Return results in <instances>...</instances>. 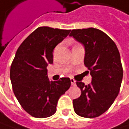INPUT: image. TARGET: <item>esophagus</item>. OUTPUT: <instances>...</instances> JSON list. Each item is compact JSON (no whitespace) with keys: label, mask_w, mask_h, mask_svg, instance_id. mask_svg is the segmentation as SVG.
I'll use <instances>...</instances> for the list:
<instances>
[{"label":"esophagus","mask_w":129,"mask_h":129,"mask_svg":"<svg viewBox=\"0 0 129 129\" xmlns=\"http://www.w3.org/2000/svg\"><path fill=\"white\" fill-rule=\"evenodd\" d=\"M71 84H72V86H75V85H76V81H75L74 79H72V78H71Z\"/></svg>","instance_id":"obj_1"}]
</instances>
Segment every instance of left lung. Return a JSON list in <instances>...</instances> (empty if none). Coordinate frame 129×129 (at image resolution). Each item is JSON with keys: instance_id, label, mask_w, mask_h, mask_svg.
I'll use <instances>...</instances> for the list:
<instances>
[{"instance_id": "8db88e82", "label": "left lung", "mask_w": 129, "mask_h": 129, "mask_svg": "<svg viewBox=\"0 0 129 129\" xmlns=\"http://www.w3.org/2000/svg\"><path fill=\"white\" fill-rule=\"evenodd\" d=\"M69 36L84 46V65L92 77L87 86L77 82L81 95L73 100L74 109L80 117H98L109 109L121 86L123 72L118 49L106 34L98 29H74Z\"/></svg>"}]
</instances>
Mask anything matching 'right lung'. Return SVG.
<instances>
[{
  "label": "right lung",
  "instance_id": "obj_1",
  "mask_svg": "<svg viewBox=\"0 0 129 129\" xmlns=\"http://www.w3.org/2000/svg\"><path fill=\"white\" fill-rule=\"evenodd\" d=\"M70 30L39 27L19 46L10 69L14 94L23 109L31 116L53 115L60 97L71 86L69 77L50 81L47 66L53 63V50Z\"/></svg>",
  "mask_w": 129,
  "mask_h": 129
}]
</instances>
